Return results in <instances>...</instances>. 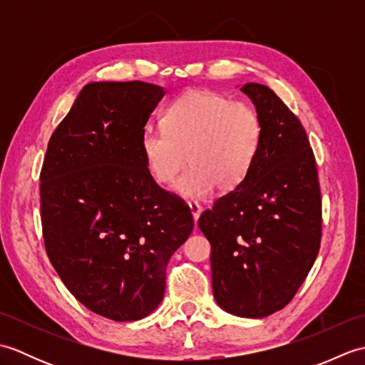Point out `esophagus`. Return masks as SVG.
<instances>
[{"instance_id":"obj_1","label":"esophagus","mask_w":365,"mask_h":365,"mask_svg":"<svg viewBox=\"0 0 365 365\" xmlns=\"http://www.w3.org/2000/svg\"><path fill=\"white\" fill-rule=\"evenodd\" d=\"M190 210H191V215H192V220L197 221L200 213H202V207H200L197 202H190Z\"/></svg>"}]
</instances>
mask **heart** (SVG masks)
Instances as JSON below:
<instances>
[{"label": "heart", "instance_id": "heart-1", "mask_svg": "<svg viewBox=\"0 0 365 365\" xmlns=\"http://www.w3.org/2000/svg\"><path fill=\"white\" fill-rule=\"evenodd\" d=\"M163 128L141 135L145 168L155 182L170 185L190 200H205L216 188L234 191L252 170L262 145V123L250 105L212 91H188L163 114Z\"/></svg>", "mask_w": 365, "mask_h": 365}]
</instances>
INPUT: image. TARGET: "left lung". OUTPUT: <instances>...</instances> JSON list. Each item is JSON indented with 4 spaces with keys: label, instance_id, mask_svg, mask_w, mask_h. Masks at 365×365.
<instances>
[{
    "label": "left lung",
    "instance_id": "1",
    "mask_svg": "<svg viewBox=\"0 0 365 365\" xmlns=\"http://www.w3.org/2000/svg\"><path fill=\"white\" fill-rule=\"evenodd\" d=\"M262 123L252 170L199 218L212 245L213 297L224 311L263 319L285 307L322 240V195L304 127L268 86L247 83Z\"/></svg>",
    "mask_w": 365,
    "mask_h": 365
}]
</instances>
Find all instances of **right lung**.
Returning a JSON list of instances; mask_svg holds the SVG:
<instances>
[{
	"label": "right lung",
	"instance_id": "obj_1",
	"mask_svg": "<svg viewBox=\"0 0 365 365\" xmlns=\"http://www.w3.org/2000/svg\"><path fill=\"white\" fill-rule=\"evenodd\" d=\"M165 89L98 81L53 131L41 170L45 251L89 311L114 322L153 312L166 265L195 227L190 207L145 168L141 135Z\"/></svg>",
	"mask_w": 365,
	"mask_h": 365
}]
</instances>
